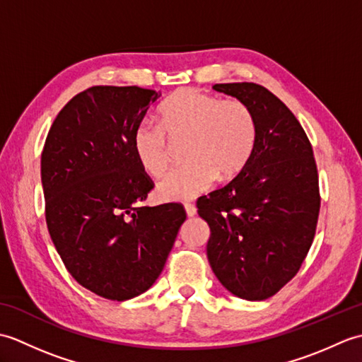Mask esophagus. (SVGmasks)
<instances>
[{
    "label": "esophagus",
    "instance_id": "34e87169",
    "mask_svg": "<svg viewBox=\"0 0 362 362\" xmlns=\"http://www.w3.org/2000/svg\"><path fill=\"white\" fill-rule=\"evenodd\" d=\"M185 211H187V214H188L189 218H193V216H196L197 209H196L193 204H185Z\"/></svg>",
    "mask_w": 362,
    "mask_h": 362
}]
</instances>
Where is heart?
<instances>
[{
  "label": "heart",
  "mask_w": 362,
  "mask_h": 362,
  "mask_svg": "<svg viewBox=\"0 0 362 362\" xmlns=\"http://www.w3.org/2000/svg\"><path fill=\"white\" fill-rule=\"evenodd\" d=\"M188 138L189 163L174 169L158 183L165 202H185L210 191L221 179L244 171L255 152L258 126L250 107L238 99H221L185 88L160 107V124L141 121L134 130V156L146 174L161 177L171 163L169 140Z\"/></svg>",
  "instance_id": "heart-1"
}]
</instances>
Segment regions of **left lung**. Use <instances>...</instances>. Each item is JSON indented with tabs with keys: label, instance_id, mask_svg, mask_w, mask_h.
Returning a JSON list of instances; mask_svg holds the SVG:
<instances>
[{
	"label": "left lung",
	"instance_id": "1",
	"mask_svg": "<svg viewBox=\"0 0 362 362\" xmlns=\"http://www.w3.org/2000/svg\"><path fill=\"white\" fill-rule=\"evenodd\" d=\"M255 115V152L241 174L197 201L210 227L206 257L222 286L245 300L276 294L308 253L320 209L311 143L297 118L267 88L216 83Z\"/></svg>",
	"mask_w": 362,
	"mask_h": 362
}]
</instances>
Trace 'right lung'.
Returning <instances> with one entry per match:
<instances>
[{
  "instance_id": "obj_1",
  "label": "right lung",
  "mask_w": 362,
  "mask_h": 362,
  "mask_svg": "<svg viewBox=\"0 0 362 362\" xmlns=\"http://www.w3.org/2000/svg\"><path fill=\"white\" fill-rule=\"evenodd\" d=\"M161 96L140 87H91L54 119L42 152L46 226L68 272L109 300L148 291L187 213L143 206L153 188L132 149L135 127Z\"/></svg>"
}]
</instances>
